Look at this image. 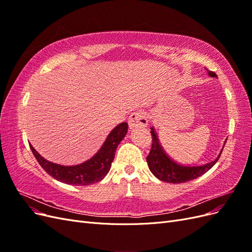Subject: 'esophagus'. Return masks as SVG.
Segmentation results:
<instances>
[{
    "mask_svg": "<svg viewBox=\"0 0 252 252\" xmlns=\"http://www.w3.org/2000/svg\"><path fill=\"white\" fill-rule=\"evenodd\" d=\"M148 124L146 114L142 111H136L130 114V117L128 118V125L129 128H144Z\"/></svg>",
    "mask_w": 252,
    "mask_h": 252,
    "instance_id": "1",
    "label": "esophagus"
}]
</instances>
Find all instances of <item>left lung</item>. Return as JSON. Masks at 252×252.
<instances>
[{
	"label": "left lung",
	"mask_w": 252,
	"mask_h": 252,
	"mask_svg": "<svg viewBox=\"0 0 252 252\" xmlns=\"http://www.w3.org/2000/svg\"><path fill=\"white\" fill-rule=\"evenodd\" d=\"M207 69V68H206ZM208 74L210 77H217L215 72L208 70ZM151 135H152V145L149 155L147 156V163L150 171L154 173L156 178L166 183H171V184H180V183H185L188 181L194 180L201 177L202 174L207 172L211 167L215 165L219 158L220 157L222 151L220 152L218 158L210 163L200 165V166H190L180 164L174 161L168 155L166 154L163 149L161 143L158 141L155 128L151 127ZM224 148V147H223Z\"/></svg>",
	"instance_id": "1"
}]
</instances>
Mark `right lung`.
Segmentation results:
<instances>
[{"label":"right lung","instance_id":"right-lung-1","mask_svg":"<svg viewBox=\"0 0 252 252\" xmlns=\"http://www.w3.org/2000/svg\"><path fill=\"white\" fill-rule=\"evenodd\" d=\"M128 131V124L121 123L108 134L96 154L88 161L74 166H64L47 161L30 145L33 156L42 168L53 179L69 185H90L102 181L110 170L116 150Z\"/></svg>","mask_w":252,"mask_h":252}]
</instances>
